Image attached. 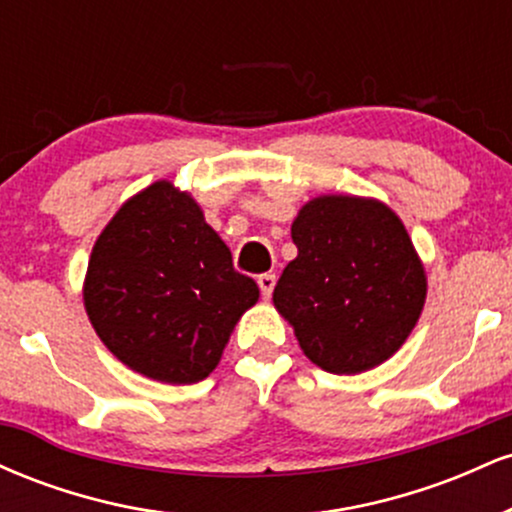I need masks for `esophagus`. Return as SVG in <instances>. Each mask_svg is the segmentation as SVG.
<instances>
[{"mask_svg":"<svg viewBox=\"0 0 512 512\" xmlns=\"http://www.w3.org/2000/svg\"><path fill=\"white\" fill-rule=\"evenodd\" d=\"M257 284H260V291H262V296H264V298H269V296H272V291H274L276 276H274L272 272H267V274H260V276H257Z\"/></svg>","mask_w":512,"mask_h":512,"instance_id":"obj_1","label":"esophagus"}]
</instances>
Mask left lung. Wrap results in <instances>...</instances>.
Wrapping results in <instances>:
<instances>
[{"instance_id":"8db88e82","label":"left lung","mask_w":512,"mask_h":512,"mask_svg":"<svg viewBox=\"0 0 512 512\" xmlns=\"http://www.w3.org/2000/svg\"><path fill=\"white\" fill-rule=\"evenodd\" d=\"M298 257L274 305L303 354L327 373L380 366L407 342L426 301V272L407 228L378 199L322 195L291 226Z\"/></svg>"}]
</instances>
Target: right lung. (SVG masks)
<instances>
[{
	"mask_svg": "<svg viewBox=\"0 0 512 512\" xmlns=\"http://www.w3.org/2000/svg\"><path fill=\"white\" fill-rule=\"evenodd\" d=\"M257 298L199 204L168 180L122 204L93 245L84 281L101 342L125 366L170 385L207 378Z\"/></svg>",
	"mask_w": 512,
	"mask_h": 512,
	"instance_id": "1",
	"label": "right lung"
}]
</instances>
